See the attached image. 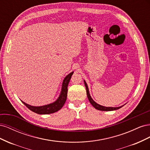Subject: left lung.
Segmentation results:
<instances>
[{
    "instance_id": "8db88e82",
    "label": "left lung",
    "mask_w": 150,
    "mask_h": 150,
    "mask_svg": "<svg viewBox=\"0 0 150 150\" xmlns=\"http://www.w3.org/2000/svg\"><path fill=\"white\" fill-rule=\"evenodd\" d=\"M84 84H85V87H86V93H87V96H88V98L89 99V101L90 102V103L92 104L93 106L96 109V110H100V111H114V110H118V109L121 108V107H122L123 106H120V107H106V106H101V105H99V104L96 103V102H95L93 99H92V98L90 96V94H89V89H88V85H87V83H86V81L84 80Z\"/></svg>"
}]
</instances>
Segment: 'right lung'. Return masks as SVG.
<instances>
[{"mask_svg":"<svg viewBox=\"0 0 150 150\" xmlns=\"http://www.w3.org/2000/svg\"><path fill=\"white\" fill-rule=\"evenodd\" d=\"M73 71L71 72V73L66 76V78L63 80L62 89L59 96L57 100L56 101H54V103L41 106H34L29 105V104H27L22 101H21L22 102V103H24V104H25V106L26 107H28L30 111H33L35 113H38V114L39 115L51 114V113H54L58 111L59 110H61L63 106H64V104L66 101L68 84H69L70 79L71 78V76L73 74Z\"/></svg>","mask_w":150,"mask_h":150,"instance_id":"obj_1","label":"right lung"}]
</instances>
